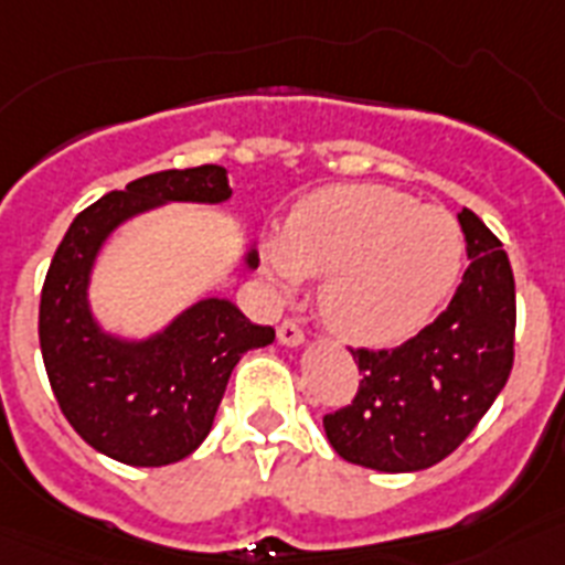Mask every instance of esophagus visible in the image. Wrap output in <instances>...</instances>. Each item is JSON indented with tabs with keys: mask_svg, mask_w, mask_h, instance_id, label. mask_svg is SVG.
I'll return each mask as SVG.
<instances>
[{
	"mask_svg": "<svg viewBox=\"0 0 565 565\" xmlns=\"http://www.w3.org/2000/svg\"><path fill=\"white\" fill-rule=\"evenodd\" d=\"M277 337L282 344H299L302 339H306V333H302V328H299L297 319H282L277 328Z\"/></svg>",
	"mask_w": 565,
	"mask_h": 565,
	"instance_id": "obj_1",
	"label": "esophagus"
}]
</instances>
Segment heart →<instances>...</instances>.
Here are the masks:
<instances>
[{"instance_id": "heart-1", "label": "heart", "mask_w": 565, "mask_h": 565, "mask_svg": "<svg viewBox=\"0 0 565 565\" xmlns=\"http://www.w3.org/2000/svg\"><path fill=\"white\" fill-rule=\"evenodd\" d=\"M282 288L326 274L328 326L362 344H391L430 322L463 271V232L450 212L387 186H328L299 203L266 243Z\"/></svg>"}]
</instances>
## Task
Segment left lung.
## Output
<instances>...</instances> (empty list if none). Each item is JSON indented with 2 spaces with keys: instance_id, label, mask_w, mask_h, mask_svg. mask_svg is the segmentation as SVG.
Here are the masks:
<instances>
[{
  "instance_id": "obj_1",
  "label": "left lung",
  "mask_w": 565,
  "mask_h": 565,
  "mask_svg": "<svg viewBox=\"0 0 565 565\" xmlns=\"http://www.w3.org/2000/svg\"><path fill=\"white\" fill-rule=\"evenodd\" d=\"M469 266L430 326L391 351L351 348L359 387L326 413L328 441L344 461L416 472L456 452L503 391L515 362V277L503 243L461 209Z\"/></svg>"
}]
</instances>
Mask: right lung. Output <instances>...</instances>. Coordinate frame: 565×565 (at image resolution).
<instances>
[{"mask_svg": "<svg viewBox=\"0 0 565 565\" xmlns=\"http://www.w3.org/2000/svg\"><path fill=\"white\" fill-rule=\"evenodd\" d=\"M228 194L226 169L214 163L143 174L84 209L53 254L39 302L44 371L70 427L115 461L163 467L198 450L234 364L252 348L274 342L271 326H254L217 297L138 344L102 333L89 313V268L118 223L158 203H221ZM257 263V254H248V266Z\"/></svg>", "mask_w": 565, "mask_h": 565, "instance_id": "1", "label": "right lung"}]
</instances>
